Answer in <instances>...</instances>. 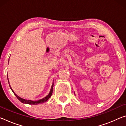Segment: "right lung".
Here are the masks:
<instances>
[{"mask_svg":"<svg viewBox=\"0 0 126 126\" xmlns=\"http://www.w3.org/2000/svg\"><path fill=\"white\" fill-rule=\"evenodd\" d=\"M53 85H54V84L53 83L52 86H51V90H50V93H49V95H47V96L44 97V98H43V99H40V100H39L35 101H32V100H25V99H22V98H21V97H19L18 96H17L16 94H15V93H14V91H13V90L12 89V88H11V86L9 85V86H10V88H11V89L12 90V91H13V93H14V94H15V95H16V97H17V99H18L20 101H21L22 103H25V104H28L37 105V104H38L43 103L45 102V101H47V100H48V99L50 98V97H51V95H52V93H53Z\"/></svg>","mask_w":126,"mask_h":126,"instance_id":"obj_1","label":"right lung"}]
</instances>
